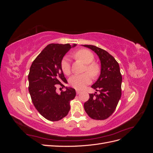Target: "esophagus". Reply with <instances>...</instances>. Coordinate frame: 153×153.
I'll return each mask as SVG.
<instances>
[{
	"label": "esophagus",
	"mask_w": 153,
	"mask_h": 153,
	"mask_svg": "<svg viewBox=\"0 0 153 153\" xmlns=\"http://www.w3.org/2000/svg\"><path fill=\"white\" fill-rule=\"evenodd\" d=\"M76 94H79L80 93V91H78V90H76Z\"/></svg>",
	"instance_id": "34e87169"
}]
</instances>
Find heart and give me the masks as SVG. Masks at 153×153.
Instances as JSON below:
<instances>
[{"mask_svg":"<svg viewBox=\"0 0 153 153\" xmlns=\"http://www.w3.org/2000/svg\"><path fill=\"white\" fill-rule=\"evenodd\" d=\"M75 56L78 59L80 60L86 64L84 71H88L82 75H76L71 76L69 80V84L72 87L77 90H82L88 84L91 82L92 78H96L98 76L100 68L96 63L92 62L94 61V55L89 50L82 49L77 51ZM61 66L63 73L66 75H70L71 73V64L69 59L68 57H64L61 61ZM91 75V76L90 75Z\"/></svg>","mask_w":153,"mask_h":153,"instance_id":"b5f03b06","label":"heart"}]
</instances>
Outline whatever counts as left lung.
<instances>
[{
	"mask_svg": "<svg viewBox=\"0 0 153 153\" xmlns=\"http://www.w3.org/2000/svg\"><path fill=\"white\" fill-rule=\"evenodd\" d=\"M98 55L101 62V73L98 79L91 86L100 93L89 94L84 103L89 116L96 120H104L113 114L121 96L122 75L118 62L106 51L94 45H84Z\"/></svg>",
	"mask_w": 153,
	"mask_h": 153,
	"instance_id": "1",
	"label": "left lung"
}]
</instances>
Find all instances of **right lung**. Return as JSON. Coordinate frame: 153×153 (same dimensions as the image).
I'll list each match as a JSON object with an SVG mask.
<instances>
[{"label":"right lung","instance_id":"right-lung-1","mask_svg":"<svg viewBox=\"0 0 153 153\" xmlns=\"http://www.w3.org/2000/svg\"><path fill=\"white\" fill-rule=\"evenodd\" d=\"M76 45H48L32 62L28 75L29 91L35 108L51 121H57L68 115L70 101L75 98L76 91L71 87L59 95L56 84L63 87L68 81L61 66L63 57ZM63 83H62V82Z\"/></svg>","mask_w":153,"mask_h":153}]
</instances>
